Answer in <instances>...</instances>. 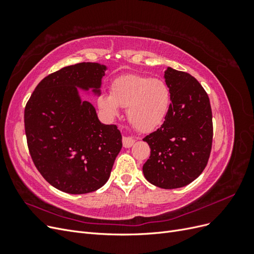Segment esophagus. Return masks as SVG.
Segmentation results:
<instances>
[{
	"mask_svg": "<svg viewBox=\"0 0 254 254\" xmlns=\"http://www.w3.org/2000/svg\"><path fill=\"white\" fill-rule=\"evenodd\" d=\"M122 142H123V146H124L125 148H129V147H131V146L133 145V143H134V140L132 139V137L123 136Z\"/></svg>",
	"mask_w": 254,
	"mask_h": 254,
	"instance_id": "obj_1",
	"label": "esophagus"
}]
</instances>
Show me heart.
<instances>
[{
	"instance_id": "1",
	"label": "heart",
	"mask_w": 254,
	"mask_h": 254,
	"mask_svg": "<svg viewBox=\"0 0 254 254\" xmlns=\"http://www.w3.org/2000/svg\"><path fill=\"white\" fill-rule=\"evenodd\" d=\"M98 106L110 118L119 115L120 107L135 129L149 132L162 125L172 106V91L162 80L140 75H126L112 83L111 94H103Z\"/></svg>"
}]
</instances>
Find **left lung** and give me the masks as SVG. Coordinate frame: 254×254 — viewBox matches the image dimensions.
Wrapping results in <instances>:
<instances>
[{
    "mask_svg": "<svg viewBox=\"0 0 254 254\" xmlns=\"http://www.w3.org/2000/svg\"><path fill=\"white\" fill-rule=\"evenodd\" d=\"M165 82L172 91V106L163 124L143 141L150 157L143 165L145 178L161 189L188 186L205 168L213 141L209 96L190 74L168 67Z\"/></svg>",
    "mask_w": 254,
    "mask_h": 254,
    "instance_id": "1",
    "label": "left lung"
}]
</instances>
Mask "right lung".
Here are the masks:
<instances>
[{"label":"right lung","mask_w":254,"mask_h":254,"mask_svg":"<svg viewBox=\"0 0 254 254\" xmlns=\"http://www.w3.org/2000/svg\"><path fill=\"white\" fill-rule=\"evenodd\" d=\"M106 66L80 63L44 77L26 103L24 127L30 157L51 186L86 194L108 181L122 148L117 125L99 122L77 87L99 94Z\"/></svg>","instance_id":"obj_1"}]
</instances>
